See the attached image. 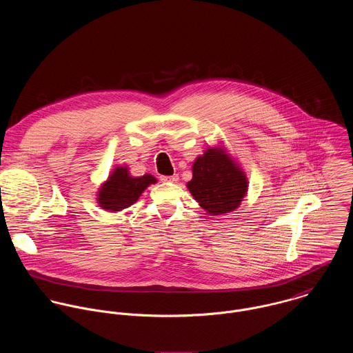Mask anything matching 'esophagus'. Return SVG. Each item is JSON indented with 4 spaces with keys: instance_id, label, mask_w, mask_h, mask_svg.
Instances as JSON below:
<instances>
[{
    "instance_id": "obj_1",
    "label": "esophagus",
    "mask_w": 353,
    "mask_h": 353,
    "mask_svg": "<svg viewBox=\"0 0 353 353\" xmlns=\"http://www.w3.org/2000/svg\"><path fill=\"white\" fill-rule=\"evenodd\" d=\"M160 179L163 181V182H178V174H174V175H171V176H160Z\"/></svg>"
}]
</instances>
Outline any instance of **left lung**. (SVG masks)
<instances>
[{
	"label": "left lung",
	"instance_id": "1",
	"mask_svg": "<svg viewBox=\"0 0 353 353\" xmlns=\"http://www.w3.org/2000/svg\"><path fill=\"white\" fill-rule=\"evenodd\" d=\"M248 178L223 148H210L193 164L188 189L209 214L235 210L248 193Z\"/></svg>",
	"mask_w": 353,
	"mask_h": 353
}]
</instances>
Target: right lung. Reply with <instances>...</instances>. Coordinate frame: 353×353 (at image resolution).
Wrapping results in <instances>:
<instances>
[{
  "mask_svg": "<svg viewBox=\"0 0 353 353\" xmlns=\"http://www.w3.org/2000/svg\"><path fill=\"white\" fill-rule=\"evenodd\" d=\"M152 183H156V178L150 174L133 178L129 175L128 167H117L101 185L98 202L105 210L119 212L137 201Z\"/></svg>",
  "mask_w": 353,
  "mask_h": 353,
  "instance_id": "right-lung-1",
  "label": "right lung"
}]
</instances>
